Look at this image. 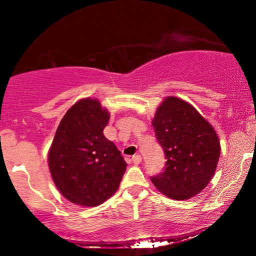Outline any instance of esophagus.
<instances>
[{
	"label": "esophagus",
	"mask_w": 256,
	"mask_h": 256,
	"mask_svg": "<svg viewBox=\"0 0 256 256\" xmlns=\"http://www.w3.org/2000/svg\"><path fill=\"white\" fill-rule=\"evenodd\" d=\"M132 162H134V164H140L142 162V157L141 155H134L132 156Z\"/></svg>",
	"instance_id": "1"
}]
</instances>
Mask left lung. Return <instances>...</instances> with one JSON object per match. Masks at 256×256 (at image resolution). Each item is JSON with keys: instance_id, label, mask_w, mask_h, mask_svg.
Segmentation results:
<instances>
[{"instance_id": "1", "label": "left lung", "mask_w": 256, "mask_h": 256, "mask_svg": "<svg viewBox=\"0 0 256 256\" xmlns=\"http://www.w3.org/2000/svg\"><path fill=\"white\" fill-rule=\"evenodd\" d=\"M152 127L166 158L163 172L150 178L152 184L176 200L198 194L211 182L219 160L214 128L192 104L176 96L160 104Z\"/></svg>"}]
</instances>
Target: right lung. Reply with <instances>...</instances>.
Here are the masks:
<instances>
[{
	"instance_id": "obj_1",
	"label": "right lung",
	"mask_w": 256,
	"mask_h": 256,
	"mask_svg": "<svg viewBox=\"0 0 256 256\" xmlns=\"http://www.w3.org/2000/svg\"><path fill=\"white\" fill-rule=\"evenodd\" d=\"M110 113L96 99L66 112L48 150V169L59 192L73 204L94 208L116 192L127 163L104 138Z\"/></svg>"
}]
</instances>
